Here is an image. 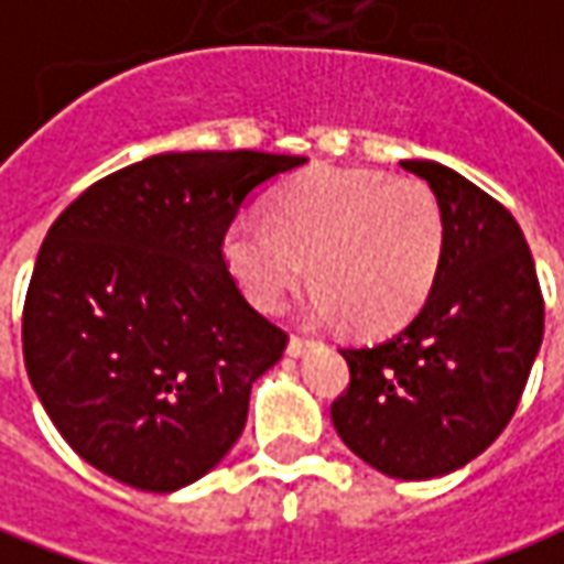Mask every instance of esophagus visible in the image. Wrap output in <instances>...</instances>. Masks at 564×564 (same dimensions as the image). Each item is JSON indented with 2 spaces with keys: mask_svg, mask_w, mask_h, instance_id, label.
Listing matches in <instances>:
<instances>
[{
  "mask_svg": "<svg viewBox=\"0 0 564 564\" xmlns=\"http://www.w3.org/2000/svg\"><path fill=\"white\" fill-rule=\"evenodd\" d=\"M311 344L314 341H307V338H302V335H293V338H290V344H286V354L290 356L307 354V347H311Z\"/></svg>",
  "mask_w": 564,
  "mask_h": 564,
  "instance_id": "1",
  "label": "esophagus"
}]
</instances>
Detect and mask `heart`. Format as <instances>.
Listing matches in <instances>:
<instances>
[{
	"label": "heart",
	"mask_w": 564,
	"mask_h": 564,
	"mask_svg": "<svg viewBox=\"0 0 564 564\" xmlns=\"http://www.w3.org/2000/svg\"><path fill=\"white\" fill-rule=\"evenodd\" d=\"M444 210L420 177L314 169L283 186L269 220L226 229L223 259L259 311H278L302 274L311 317L387 332L416 314L444 259Z\"/></svg>",
	"instance_id": "obj_1"
}]
</instances>
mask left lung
Instances as JSON below:
<instances>
[{
	"label": "left lung",
	"instance_id": "obj_1",
	"mask_svg": "<svg viewBox=\"0 0 564 564\" xmlns=\"http://www.w3.org/2000/svg\"><path fill=\"white\" fill-rule=\"evenodd\" d=\"M444 210V259L402 332L344 347L347 390L332 423L371 468L429 480L496 441L525 390L544 338V295L510 210L447 165L404 160Z\"/></svg>",
	"mask_w": 564,
	"mask_h": 564
}]
</instances>
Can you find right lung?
<instances>
[{
    "label": "right lung",
    "instance_id": "add662e5",
    "mask_svg": "<svg viewBox=\"0 0 564 564\" xmlns=\"http://www.w3.org/2000/svg\"><path fill=\"white\" fill-rule=\"evenodd\" d=\"M305 156L156 153L87 186L47 229L23 362L80 459L144 492L193 484L245 432L250 387L286 332L223 259L235 214Z\"/></svg>",
    "mask_w": 564,
    "mask_h": 564
}]
</instances>
